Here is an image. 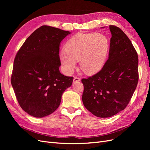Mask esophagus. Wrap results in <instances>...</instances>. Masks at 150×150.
I'll use <instances>...</instances> for the list:
<instances>
[{"mask_svg": "<svg viewBox=\"0 0 150 150\" xmlns=\"http://www.w3.org/2000/svg\"><path fill=\"white\" fill-rule=\"evenodd\" d=\"M81 81V79L78 78V77H74V79H73V83H78Z\"/></svg>", "mask_w": 150, "mask_h": 150, "instance_id": "obj_1", "label": "esophagus"}]
</instances>
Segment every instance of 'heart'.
<instances>
[{
  "instance_id": "1",
  "label": "heart",
  "mask_w": 150,
  "mask_h": 150,
  "mask_svg": "<svg viewBox=\"0 0 150 150\" xmlns=\"http://www.w3.org/2000/svg\"><path fill=\"white\" fill-rule=\"evenodd\" d=\"M109 40L101 33H78L68 40L66 51L59 54V60L67 74H72L77 61L85 74L93 75L100 71L109 51Z\"/></svg>"
}]
</instances>
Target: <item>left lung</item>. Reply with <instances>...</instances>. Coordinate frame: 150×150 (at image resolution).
<instances>
[{
    "mask_svg": "<svg viewBox=\"0 0 150 150\" xmlns=\"http://www.w3.org/2000/svg\"><path fill=\"white\" fill-rule=\"evenodd\" d=\"M110 30L108 59L97 74L81 80L84 106L99 117H111L125 110L139 78L138 57L131 40L117 27L110 25Z\"/></svg>",
    "mask_w": 150,
    "mask_h": 150,
    "instance_id": "left-lung-1",
    "label": "left lung"
}]
</instances>
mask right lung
Wrapping results in <instances>:
<instances>
[{"label": "right lung", "mask_w": 150, "mask_h": 150, "mask_svg": "<svg viewBox=\"0 0 150 150\" xmlns=\"http://www.w3.org/2000/svg\"><path fill=\"white\" fill-rule=\"evenodd\" d=\"M71 32L42 25L25 40L13 61L11 84L19 105L35 117L47 116L59 106L73 78L59 71L60 43Z\"/></svg>", "instance_id": "obj_1"}]
</instances>
